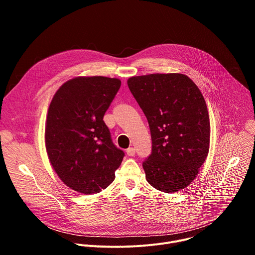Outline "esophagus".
<instances>
[{"instance_id":"esophagus-1","label":"esophagus","mask_w":255,"mask_h":255,"mask_svg":"<svg viewBox=\"0 0 255 255\" xmlns=\"http://www.w3.org/2000/svg\"><path fill=\"white\" fill-rule=\"evenodd\" d=\"M135 148H133V147H130V148H128L127 150H126V153H127V155L128 156H134L135 155Z\"/></svg>"}]
</instances>
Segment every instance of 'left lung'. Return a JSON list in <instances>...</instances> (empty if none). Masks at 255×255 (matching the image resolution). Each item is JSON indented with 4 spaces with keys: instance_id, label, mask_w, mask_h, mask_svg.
I'll use <instances>...</instances> for the list:
<instances>
[{
    "instance_id": "left-lung-1",
    "label": "left lung",
    "mask_w": 255,
    "mask_h": 255,
    "mask_svg": "<svg viewBox=\"0 0 255 255\" xmlns=\"http://www.w3.org/2000/svg\"><path fill=\"white\" fill-rule=\"evenodd\" d=\"M148 121L151 154L142 163L153 188L175 193L188 187L205 162L210 119L196 84L181 74H152L127 81Z\"/></svg>"
}]
</instances>
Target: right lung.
<instances>
[{
	"label": "right lung",
	"mask_w": 255,
	"mask_h": 255,
	"mask_svg": "<svg viewBox=\"0 0 255 255\" xmlns=\"http://www.w3.org/2000/svg\"><path fill=\"white\" fill-rule=\"evenodd\" d=\"M121 87L105 77L64 83L50 103L45 144L49 161L63 183L79 193H100L112 184L124 151L113 143L103 118Z\"/></svg>",
	"instance_id": "right-lung-1"
}]
</instances>
